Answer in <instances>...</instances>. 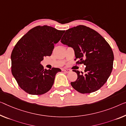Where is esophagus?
I'll use <instances>...</instances> for the list:
<instances>
[{"instance_id": "obj_1", "label": "esophagus", "mask_w": 126, "mask_h": 126, "mask_svg": "<svg viewBox=\"0 0 126 126\" xmlns=\"http://www.w3.org/2000/svg\"><path fill=\"white\" fill-rule=\"evenodd\" d=\"M63 71H65V72H66V73H69L70 71V70H69V69H63Z\"/></svg>"}]
</instances>
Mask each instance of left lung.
<instances>
[{"instance_id":"8db88e82","label":"left lung","mask_w":126,"mask_h":126,"mask_svg":"<svg viewBox=\"0 0 126 126\" xmlns=\"http://www.w3.org/2000/svg\"><path fill=\"white\" fill-rule=\"evenodd\" d=\"M61 43L74 50L76 63L86 66L71 86L81 94L95 92L106 82L113 70L114 54L111 47L99 33L84 25L66 30Z\"/></svg>"}]
</instances>
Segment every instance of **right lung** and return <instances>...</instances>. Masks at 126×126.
I'll return each instance as SVG.
<instances>
[{"label": "right lung", "instance_id": "right-lung-1", "mask_svg": "<svg viewBox=\"0 0 126 126\" xmlns=\"http://www.w3.org/2000/svg\"><path fill=\"white\" fill-rule=\"evenodd\" d=\"M65 30L51 26H37L32 29L15 45L11 53V71L20 87L29 94L40 95L53 86L59 68L44 69L40 62L51 55L55 44Z\"/></svg>", "mask_w": 126, "mask_h": 126}]
</instances>
